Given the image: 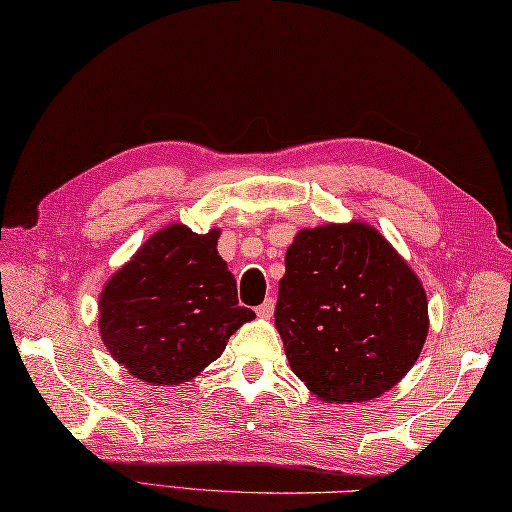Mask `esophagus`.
<instances>
[{
    "label": "esophagus",
    "instance_id": "1",
    "mask_svg": "<svg viewBox=\"0 0 512 512\" xmlns=\"http://www.w3.org/2000/svg\"><path fill=\"white\" fill-rule=\"evenodd\" d=\"M256 314H258V318H265V320H269L271 316H274V300H265L263 305L260 307H256Z\"/></svg>",
    "mask_w": 512,
    "mask_h": 512
}]
</instances>
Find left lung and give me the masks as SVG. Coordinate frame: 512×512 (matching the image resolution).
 Listing matches in <instances>:
<instances>
[{
    "mask_svg": "<svg viewBox=\"0 0 512 512\" xmlns=\"http://www.w3.org/2000/svg\"><path fill=\"white\" fill-rule=\"evenodd\" d=\"M276 329L289 367L322 402H367L420 358L429 300L378 229L351 221L305 227L285 254Z\"/></svg>",
    "mask_w": 512,
    "mask_h": 512,
    "instance_id": "left-lung-1",
    "label": "left lung"
}]
</instances>
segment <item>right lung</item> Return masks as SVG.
<instances>
[{
	"instance_id": "add662e5",
	"label": "right lung",
	"mask_w": 512,
	"mask_h": 512,
	"mask_svg": "<svg viewBox=\"0 0 512 512\" xmlns=\"http://www.w3.org/2000/svg\"><path fill=\"white\" fill-rule=\"evenodd\" d=\"M221 229L183 223L154 232L103 285L99 333L110 356L154 387H179L225 351L256 314L238 307L236 278L218 256Z\"/></svg>"
}]
</instances>
